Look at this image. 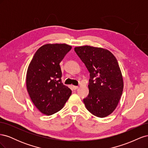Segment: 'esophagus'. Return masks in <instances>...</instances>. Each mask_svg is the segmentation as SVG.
<instances>
[{
	"label": "esophagus",
	"mask_w": 148,
	"mask_h": 148,
	"mask_svg": "<svg viewBox=\"0 0 148 148\" xmlns=\"http://www.w3.org/2000/svg\"><path fill=\"white\" fill-rule=\"evenodd\" d=\"M72 88L74 89V90H76V89H77L78 88V86H72Z\"/></svg>",
	"instance_id": "34e87169"
}]
</instances>
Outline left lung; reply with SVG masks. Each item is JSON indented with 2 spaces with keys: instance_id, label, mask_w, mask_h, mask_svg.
Returning a JSON list of instances; mask_svg holds the SVG:
<instances>
[{
  "instance_id": "obj_1",
  "label": "left lung",
  "mask_w": 148,
  "mask_h": 148,
  "mask_svg": "<svg viewBox=\"0 0 148 148\" xmlns=\"http://www.w3.org/2000/svg\"><path fill=\"white\" fill-rule=\"evenodd\" d=\"M74 49L90 74L89 95L84 104L94 115L106 117L113 112L122 95L123 82L118 62L103 48L84 46Z\"/></svg>"
}]
</instances>
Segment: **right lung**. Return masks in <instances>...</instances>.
I'll return each instance as SVG.
<instances>
[{
	"mask_svg": "<svg viewBox=\"0 0 148 148\" xmlns=\"http://www.w3.org/2000/svg\"><path fill=\"white\" fill-rule=\"evenodd\" d=\"M71 49L66 44H47L38 49L28 66L26 88L31 101L41 113L60 110L71 95L62 83L60 62Z\"/></svg>",
	"mask_w": 148,
	"mask_h": 148,
	"instance_id": "right-lung-1",
	"label": "right lung"
}]
</instances>
